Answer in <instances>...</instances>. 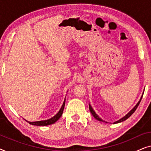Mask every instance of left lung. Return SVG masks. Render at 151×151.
I'll list each match as a JSON object with an SVG mask.
<instances>
[{
    "instance_id": "obj_1",
    "label": "left lung",
    "mask_w": 151,
    "mask_h": 151,
    "mask_svg": "<svg viewBox=\"0 0 151 151\" xmlns=\"http://www.w3.org/2000/svg\"><path fill=\"white\" fill-rule=\"evenodd\" d=\"M142 96L141 99H140V100L139 101V102H138L137 104H136V106H135V107H134V108H133V109H132V110H131V111H130V112H129V113H128V114H127V115H125V116L124 117H122V118L120 119H119L118 121L115 122H114V123H115V124H116V123H119V122H122L124 121V120H126V119H127L129 118V117L130 116H131V115L132 114H133V113L134 112H135V110H136V109H137V106H139V103H140V102H141V100H142ZM89 110H90V111H91V114L93 115V117H95V118H96V119H98V120L100 121V122H104V121L102 120V119H101V118H100V117H99V116H98V115H97L96 113H95V111H93V109H92V107L91 106V105H89Z\"/></svg>"
}]
</instances>
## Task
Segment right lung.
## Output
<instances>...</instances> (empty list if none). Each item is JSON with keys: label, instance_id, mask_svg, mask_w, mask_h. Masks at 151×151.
I'll list each match as a JSON object with an SVG mask.
<instances>
[{"label": "right lung", "instance_id": "add662e5", "mask_svg": "<svg viewBox=\"0 0 151 151\" xmlns=\"http://www.w3.org/2000/svg\"><path fill=\"white\" fill-rule=\"evenodd\" d=\"M65 100L64 101L63 106H62L60 110L59 111V112L57 113L55 116H53L52 118L47 119V120H44V121H38V122H28L30 124L32 125H35V126H47V125H50V124H54L55 122L60 118V117L62 116L63 113V110L64 108H65Z\"/></svg>", "mask_w": 151, "mask_h": 151}]
</instances>
